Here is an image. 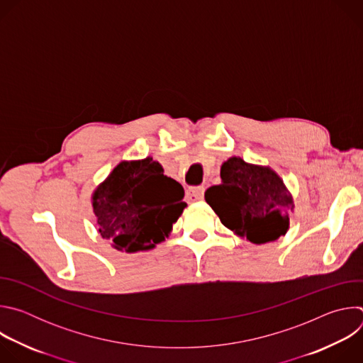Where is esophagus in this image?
<instances>
[{
  "label": "esophagus",
  "instance_id": "esophagus-1",
  "mask_svg": "<svg viewBox=\"0 0 363 363\" xmlns=\"http://www.w3.org/2000/svg\"><path fill=\"white\" fill-rule=\"evenodd\" d=\"M203 186H192L186 191L185 194V198L188 202H196V201H201L203 198Z\"/></svg>",
  "mask_w": 363,
  "mask_h": 363
}]
</instances>
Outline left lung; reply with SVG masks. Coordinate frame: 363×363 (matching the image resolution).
Wrapping results in <instances>:
<instances>
[{"mask_svg": "<svg viewBox=\"0 0 363 363\" xmlns=\"http://www.w3.org/2000/svg\"><path fill=\"white\" fill-rule=\"evenodd\" d=\"M221 184L205 191L221 223L254 244L276 241L289 230L294 202L283 179L270 168L233 157L221 165Z\"/></svg>", "mask_w": 363, "mask_h": 363, "instance_id": "8db88e82", "label": "left lung"}]
</instances>
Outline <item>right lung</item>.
Wrapping results in <instances>:
<instances>
[{"mask_svg":"<svg viewBox=\"0 0 363 363\" xmlns=\"http://www.w3.org/2000/svg\"><path fill=\"white\" fill-rule=\"evenodd\" d=\"M184 188L150 157L122 161L91 195L99 233L119 251L152 250L165 241L186 202Z\"/></svg>","mask_w":363,"mask_h":363,"instance_id":"add662e5","label":"right lung"}]
</instances>
